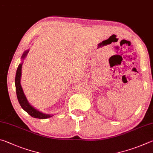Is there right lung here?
<instances>
[{
	"instance_id": "1",
	"label": "right lung",
	"mask_w": 153,
	"mask_h": 153,
	"mask_svg": "<svg viewBox=\"0 0 153 153\" xmlns=\"http://www.w3.org/2000/svg\"><path fill=\"white\" fill-rule=\"evenodd\" d=\"M28 52H29V50L25 52V53H24L22 56V58H25V57L27 56V54ZM21 68H22V64H20L19 65L18 68L17 70V72H16V76H15V80L17 97L18 99L19 103L21 108H22L26 112H27L31 116L35 117V118L45 119V118H48V117H52V116H50V115L43 114L42 112L37 111V109H36L33 108V107H32L30 104L29 103L28 101L27 100V98L25 97V94H24L22 87H21V83H20L21 76Z\"/></svg>"
}]
</instances>
